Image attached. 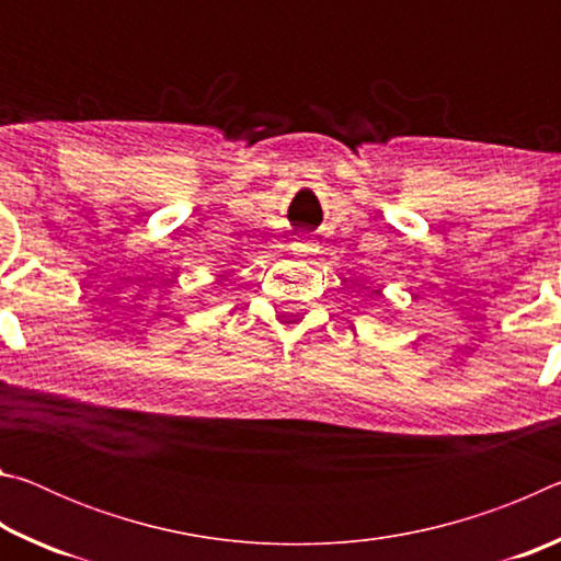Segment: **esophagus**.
I'll list each match as a JSON object with an SVG mask.
<instances>
[{
    "label": "esophagus",
    "mask_w": 561,
    "mask_h": 561,
    "mask_svg": "<svg viewBox=\"0 0 561 561\" xmlns=\"http://www.w3.org/2000/svg\"><path fill=\"white\" fill-rule=\"evenodd\" d=\"M291 252L294 254H304V257H307V254H314L317 252V242L309 240V237H301V240L291 242Z\"/></svg>",
    "instance_id": "obj_1"
}]
</instances>
